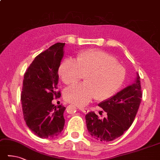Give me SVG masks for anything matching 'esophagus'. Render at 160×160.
Wrapping results in <instances>:
<instances>
[{
  "instance_id": "obj_1",
  "label": "esophagus",
  "mask_w": 160,
  "mask_h": 160,
  "mask_svg": "<svg viewBox=\"0 0 160 160\" xmlns=\"http://www.w3.org/2000/svg\"><path fill=\"white\" fill-rule=\"evenodd\" d=\"M79 109H80L84 113H88L90 111V110L88 108H84V107H79Z\"/></svg>"
}]
</instances>
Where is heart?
<instances>
[{
	"mask_svg": "<svg viewBox=\"0 0 160 160\" xmlns=\"http://www.w3.org/2000/svg\"><path fill=\"white\" fill-rule=\"evenodd\" d=\"M58 74L67 85L77 82L84 75V83L74 84L64 91L66 101L83 106L94 98L104 101L113 97L124 82L125 70L113 55L92 49L78 53L76 61H63Z\"/></svg>",
	"mask_w": 160,
	"mask_h": 160,
	"instance_id": "b5f03b06",
	"label": "heart"
}]
</instances>
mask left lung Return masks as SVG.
Masks as SVG:
<instances>
[{
    "mask_svg": "<svg viewBox=\"0 0 160 160\" xmlns=\"http://www.w3.org/2000/svg\"><path fill=\"white\" fill-rule=\"evenodd\" d=\"M141 98L140 77L137 74L134 83L98 104L106 112L104 118H99L94 111L86 114L89 134L101 141H111L122 136L134 122Z\"/></svg>",
    "mask_w": 160,
    "mask_h": 160,
    "instance_id": "obj_1",
    "label": "left lung"
}]
</instances>
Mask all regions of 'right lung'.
<instances>
[{
	"label": "right lung",
	"mask_w": 160,
	"mask_h": 160,
	"mask_svg": "<svg viewBox=\"0 0 160 160\" xmlns=\"http://www.w3.org/2000/svg\"><path fill=\"white\" fill-rule=\"evenodd\" d=\"M65 43L58 42L40 53L25 72L21 100L24 120L29 129L42 138H53L65 125V107L52 104L61 97L58 91V68Z\"/></svg>",
	"instance_id": "1"
}]
</instances>
